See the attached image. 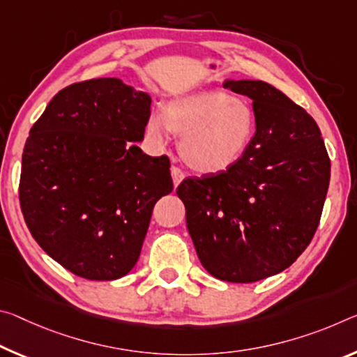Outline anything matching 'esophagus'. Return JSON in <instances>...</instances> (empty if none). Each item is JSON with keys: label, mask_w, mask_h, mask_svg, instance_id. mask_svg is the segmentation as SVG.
<instances>
[{"label": "esophagus", "mask_w": 357, "mask_h": 357, "mask_svg": "<svg viewBox=\"0 0 357 357\" xmlns=\"http://www.w3.org/2000/svg\"><path fill=\"white\" fill-rule=\"evenodd\" d=\"M172 178H173V184H174V188H178V185L181 184V181L184 179V173H183V169L178 168V167H172Z\"/></svg>", "instance_id": "34e87169"}]
</instances>
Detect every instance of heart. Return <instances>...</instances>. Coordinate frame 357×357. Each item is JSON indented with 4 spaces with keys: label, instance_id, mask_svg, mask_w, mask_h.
Masks as SVG:
<instances>
[{
    "label": "heart",
    "instance_id": "obj_1",
    "mask_svg": "<svg viewBox=\"0 0 357 357\" xmlns=\"http://www.w3.org/2000/svg\"><path fill=\"white\" fill-rule=\"evenodd\" d=\"M172 132L183 135L181 155L195 172L213 174L234 167L256 133L251 105L222 90H203L168 101L163 112H152L146 133L167 144Z\"/></svg>",
    "mask_w": 357,
    "mask_h": 357
}]
</instances>
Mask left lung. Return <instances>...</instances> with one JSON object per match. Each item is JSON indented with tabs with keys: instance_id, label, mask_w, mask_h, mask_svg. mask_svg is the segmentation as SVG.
<instances>
[{
	"instance_id": "8db88e82",
	"label": "left lung",
	"mask_w": 357,
	"mask_h": 357,
	"mask_svg": "<svg viewBox=\"0 0 357 357\" xmlns=\"http://www.w3.org/2000/svg\"><path fill=\"white\" fill-rule=\"evenodd\" d=\"M252 100L256 135L234 167L188 178L176 194L209 275L254 282L296 262L318 229L331 160L316 122L270 84L225 79Z\"/></svg>"
}]
</instances>
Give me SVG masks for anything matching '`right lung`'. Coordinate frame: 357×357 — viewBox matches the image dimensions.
Here are the masks:
<instances>
[{
  "label": "right lung",
  "instance_id": "obj_1",
  "mask_svg": "<svg viewBox=\"0 0 357 357\" xmlns=\"http://www.w3.org/2000/svg\"><path fill=\"white\" fill-rule=\"evenodd\" d=\"M149 114V93L101 77L60 90L30 130L22 213L38 245L81 278L126 276L154 205L173 190L168 157L137 146Z\"/></svg>",
  "mask_w": 357,
  "mask_h": 357
}]
</instances>
